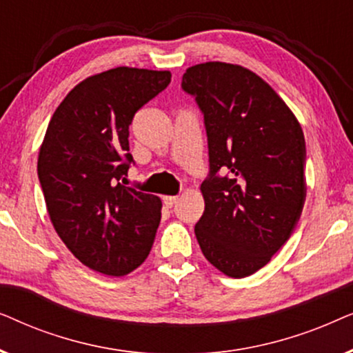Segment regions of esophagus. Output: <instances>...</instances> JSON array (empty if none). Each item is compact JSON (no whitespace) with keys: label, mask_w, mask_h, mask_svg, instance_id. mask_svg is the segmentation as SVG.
<instances>
[{"label":"esophagus","mask_w":353,"mask_h":353,"mask_svg":"<svg viewBox=\"0 0 353 353\" xmlns=\"http://www.w3.org/2000/svg\"><path fill=\"white\" fill-rule=\"evenodd\" d=\"M178 201H180V197L178 196H163V204H165L168 209H172Z\"/></svg>","instance_id":"esophagus-1"}]
</instances>
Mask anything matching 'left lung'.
Segmentation results:
<instances>
[{
  "label": "left lung",
  "mask_w": 353,
  "mask_h": 353,
  "mask_svg": "<svg viewBox=\"0 0 353 353\" xmlns=\"http://www.w3.org/2000/svg\"><path fill=\"white\" fill-rule=\"evenodd\" d=\"M181 88L204 114L209 141L197 243L216 270L245 278L272 260L301 219L307 196L302 127L276 91L243 65H192Z\"/></svg>",
  "instance_id": "1"
}]
</instances>
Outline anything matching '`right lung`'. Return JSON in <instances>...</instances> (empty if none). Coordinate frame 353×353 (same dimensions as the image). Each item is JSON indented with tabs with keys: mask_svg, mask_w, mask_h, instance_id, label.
Here are the masks:
<instances>
[{
	"mask_svg": "<svg viewBox=\"0 0 353 353\" xmlns=\"http://www.w3.org/2000/svg\"><path fill=\"white\" fill-rule=\"evenodd\" d=\"M170 79L168 70L134 67L91 75L48 125L38 154L48 215L67 249L94 272L123 276L151 252L162 202L122 181L133 162L128 127Z\"/></svg>",
	"mask_w": 353,
	"mask_h": 353,
	"instance_id": "right-lung-1",
	"label": "right lung"
}]
</instances>
